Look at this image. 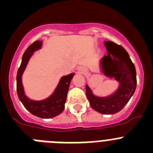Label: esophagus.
<instances>
[{
    "instance_id": "34e87169",
    "label": "esophagus",
    "mask_w": 153,
    "mask_h": 153,
    "mask_svg": "<svg viewBox=\"0 0 153 153\" xmlns=\"http://www.w3.org/2000/svg\"><path fill=\"white\" fill-rule=\"evenodd\" d=\"M78 70H79V71H80V72H82V73L86 72V70H85L84 68H83V67H79V68H78Z\"/></svg>"
}]
</instances>
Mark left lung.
<instances>
[{
  "label": "left lung",
  "mask_w": 153,
  "mask_h": 153,
  "mask_svg": "<svg viewBox=\"0 0 153 153\" xmlns=\"http://www.w3.org/2000/svg\"><path fill=\"white\" fill-rule=\"evenodd\" d=\"M107 55L100 60V67L104 75L120 83L117 90L107 97H97L88 85L86 86V97L90 106L102 114H114L123 109L136 88L135 66L123 47L112 41H105Z\"/></svg>",
  "instance_id": "obj_1"
}]
</instances>
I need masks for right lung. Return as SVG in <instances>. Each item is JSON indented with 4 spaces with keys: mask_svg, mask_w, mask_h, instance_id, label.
I'll list each match as a JSON object with an SVG mask.
<instances>
[{
    "mask_svg": "<svg viewBox=\"0 0 153 153\" xmlns=\"http://www.w3.org/2000/svg\"><path fill=\"white\" fill-rule=\"evenodd\" d=\"M42 43L43 42L40 40L33 42L24 52L21 66L17 70V92L19 100L30 113L40 118L51 119L56 117L63 111L69 86L74 74H70L61 77L53 93L48 98L39 101L32 100L28 98L24 93L22 84V75L31 56L33 54L34 51L41 48Z\"/></svg>",
    "mask_w": 153,
    "mask_h": 153,
    "instance_id": "obj_1",
    "label": "right lung"
}]
</instances>
